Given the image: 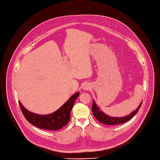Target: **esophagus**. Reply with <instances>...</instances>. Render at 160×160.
Here are the masks:
<instances>
[{
  "label": "esophagus",
  "instance_id": "esophagus-1",
  "mask_svg": "<svg viewBox=\"0 0 160 160\" xmlns=\"http://www.w3.org/2000/svg\"><path fill=\"white\" fill-rule=\"evenodd\" d=\"M84 90H88L89 89V87H88V86L87 85H85L84 86V88H83Z\"/></svg>",
  "mask_w": 160,
  "mask_h": 160
}]
</instances>
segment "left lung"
I'll use <instances>...</instances> for the list:
<instances>
[{
  "label": "left lung",
  "mask_w": 160,
  "mask_h": 160,
  "mask_svg": "<svg viewBox=\"0 0 160 160\" xmlns=\"http://www.w3.org/2000/svg\"><path fill=\"white\" fill-rule=\"evenodd\" d=\"M142 103L140 104V106L138 107V108L134 110L133 112H132L130 115L124 117H109L108 115H106L104 113L102 112H101L99 109V108L97 107L96 105L95 102L94 101H93V104H92V110L93 112V115L94 117L99 120L101 123H102L106 125H117V124H123V123H125L128 121H129L130 119H131L135 115H136L139 109L141 107Z\"/></svg>",
  "instance_id": "obj_1"
}]
</instances>
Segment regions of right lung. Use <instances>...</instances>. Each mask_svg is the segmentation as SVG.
<instances>
[{"instance_id": "obj_1", "label": "right lung", "mask_w": 160, "mask_h": 160, "mask_svg": "<svg viewBox=\"0 0 160 160\" xmlns=\"http://www.w3.org/2000/svg\"><path fill=\"white\" fill-rule=\"evenodd\" d=\"M79 94V92L76 93L56 112L45 115L30 112L20 101L18 103L23 116L31 124L40 129L54 131L60 129L68 124L70 118V112Z\"/></svg>"}]
</instances>
